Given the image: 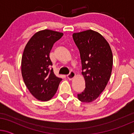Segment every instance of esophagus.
I'll use <instances>...</instances> for the list:
<instances>
[{
  "instance_id": "1",
  "label": "esophagus",
  "mask_w": 134,
  "mask_h": 134,
  "mask_svg": "<svg viewBox=\"0 0 134 134\" xmlns=\"http://www.w3.org/2000/svg\"><path fill=\"white\" fill-rule=\"evenodd\" d=\"M75 76H76V73L74 71H71L70 72V73L69 75H67V77L68 78V79L72 80V79H73L75 77Z\"/></svg>"
}]
</instances>
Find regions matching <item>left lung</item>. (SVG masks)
Listing matches in <instances>:
<instances>
[{"mask_svg": "<svg viewBox=\"0 0 134 134\" xmlns=\"http://www.w3.org/2000/svg\"><path fill=\"white\" fill-rule=\"evenodd\" d=\"M73 38L80 52L86 86L77 94V98L91 103L98 98L107 86L111 74L113 54L109 43L97 31L88 30L74 33Z\"/></svg>", "mask_w": 134, "mask_h": 134, "instance_id": "1", "label": "left lung"}]
</instances>
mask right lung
I'll use <instances>...</instances> for the list:
<instances>
[{"label":"right lung","instance_id":"obj_1","mask_svg":"<svg viewBox=\"0 0 134 134\" xmlns=\"http://www.w3.org/2000/svg\"><path fill=\"white\" fill-rule=\"evenodd\" d=\"M64 34L45 29L37 31L27 42L21 59V73L30 92L38 100L54 96L62 79L57 77L49 54L55 42Z\"/></svg>","mask_w":134,"mask_h":134}]
</instances>
